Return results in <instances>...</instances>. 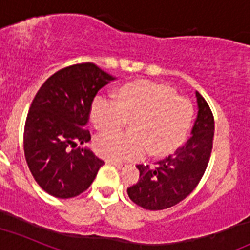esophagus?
Returning <instances> with one entry per match:
<instances>
[{"mask_svg":"<svg viewBox=\"0 0 250 250\" xmlns=\"http://www.w3.org/2000/svg\"><path fill=\"white\" fill-rule=\"evenodd\" d=\"M108 164H112L114 165L115 167H118V169H125V167H127V164H125V163H119V161H112V160H108L106 161Z\"/></svg>","mask_w":250,"mask_h":250,"instance_id":"obj_1","label":"esophagus"}]
</instances>
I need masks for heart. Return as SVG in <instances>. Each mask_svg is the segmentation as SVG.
I'll return each mask as SVG.
<instances>
[{"mask_svg": "<svg viewBox=\"0 0 250 250\" xmlns=\"http://www.w3.org/2000/svg\"><path fill=\"white\" fill-rule=\"evenodd\" d=\"M118 102L99 95L90 109L94 127L102 132L115 131L132 122L133 135L108 132L95 140L100 156L112 161L141 159L148 151L164 156L177 150L187 138L194 114L193 104L178 96L173 87L148 80L125 85L117 94Z\"/></svg>", "mask_w": 250, "mask_h": 250, "instance_id": "1", "label": "heart"}]
</instances>
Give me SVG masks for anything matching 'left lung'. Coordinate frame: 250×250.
<instances>
[{"instance_id": "obj_1", "label": "left lung", "mask_w": 250, "mask_h": 250, "mask_svg": "<svg viewBox=\"0 0 250 250\" xmlns=\"http://www.w3.org/2000/svg\"><path fill=\"white\" fill-rule=\"evenodd\" d=\"M198 115L192 137L174 154L155 167L137 165L140 179L127 189L129 198L142 208L159 211L175 206L198 186L212 151L215 119L212 110L198 91Z\"/></svg>"}]
</instances>
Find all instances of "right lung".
<instances>
[{
  "instance_id": "add662e5",
  "label": "right lung",
  "mask_w": 250,
  "mask_h": 250,
  "mask_svg": "<svg viewBox=\"0 0 250 250\" xmlns=\"http://www.w3.org/2000/svg\"><path fill=\"white\" fill-rule=\"evenodd\" d=\"M114 77L90 62L57 71L38 90L24 128V152L35 182L57 198L85 192L104 161L89 148L85 125L96 93Z\"/></svg>"
}]
</instances>
